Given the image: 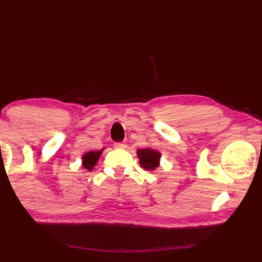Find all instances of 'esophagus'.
Returning <instances> with one entry per match:
<instances>
[{
  "instance_id": "34e87169",
  "label": "esophagus",
  "mask_w": 262,
  "mask_h": 262,
  "mask_svg": "<svg viewBox=\"0 0 262 262\" xmlns=\"http://www.w3.org/2000/svg\"><path fill=\"white\" fill-rule=\"evenodd\" d=\"M115 147L116 148H126L127 145L125 143H115Z\"/></svg>"
}]
</instances>
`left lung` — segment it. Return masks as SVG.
Wrapping results in <instances>:
<instances>
[{
    "label": "left lung",
    "mask_w": 262,
    "mask_h": 262,
    "mask_svg": "<svg viewBox=\"0 0 262 262\" xmlns=\"http://www.w3.org/2000/svg\"><path fill=\"white\" fill-rule=\"evenodd\" d=\"M137 157L140 159V164L146 171H154L160 166L161 152L151 147L137 149Z\"/></svg>",
    "instance_id": "obj_1"
}]
</instances>
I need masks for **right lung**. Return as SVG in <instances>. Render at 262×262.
Returning <instances> with one entry per match:
<instances>
[{
	"mask_svg": "<svg viewBox=\"0 0 262 262\" xmlns=\"http://www.w3.org/2000/svg\"><path fill=\"white\" fill-rule=\"evenodd\" d=\"M103 152V149H100V151H90V152H85L82 155V166L85 170L92 171L96 166L97 162L99 161L100 157Z\"/></svg>",
	"mask_w": 262,
	"mask_h": 262,
	"instance_id": "right-lung-1",
	"label": "right lung"
}]
</instances>
